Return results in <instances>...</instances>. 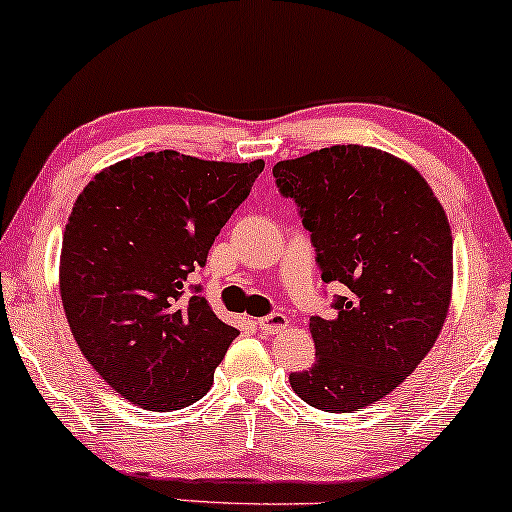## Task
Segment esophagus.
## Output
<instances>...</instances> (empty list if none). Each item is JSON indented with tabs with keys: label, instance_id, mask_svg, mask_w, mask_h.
Instances as JSON below:
<instances>
[{
	"label": "esophagus",
	"instance_id": "esophagus-1",
	"mask_svg": "<svg viewBox=\"0 0 512 512\" xmlns=\"http://www.w3.org/2000/svg\"><path fill=\"white\" fill-rule=\"evenodd\" d=\"M258 324V331L263 335H275V333H282L286 326H289V317L282 312H272L268 317H261L256 321Z\"/></svg>",
	"mask_w": 512,
	"mask_h": 512
}]
</instances>
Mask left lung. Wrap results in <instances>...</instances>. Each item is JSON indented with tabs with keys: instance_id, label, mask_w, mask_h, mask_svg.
Here are the masks:
<instances>
[{
	"instance_id": "left-lung-1",
	"label": "left lung",
	"mask_w": 512,
	"mask_h": 512,
	"mask_svg": "<svg viewBox=\"0 0 512 512\" xmlns=\"http://www.w3.org/2000/svg\"><path fill=\"white\" fill-rule=\"evenodd\" d=\"M310 230L321 279L342 284L331 319L312 317L317 361L291 373L312 408L352 412L391 394L426 354L452 298V230L415 167L338 144L272 167Z\"/></svg>"
}]
</instances>
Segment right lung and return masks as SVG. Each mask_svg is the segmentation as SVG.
I'll list each match as a JSON object with an SVG mask.
<instances>
[{
    "label": "right lung",
    "instance_id": "add662e5",
    "mask_svg": "<svg viewBox=\"0 0 512 512\" xmlns=\"http://www.w3.org/2000/svg\"><path fill=\"white\" fill-rule=\"evenodd\" d=\"M263 167L151 151L109 165L76 198L62 235V307L90 366L139 408L200 401L240 333L200 286L186 289Z\"/></svg>",
    "mask_w": 512,
    "mask_h": 512
}]
</instances>
